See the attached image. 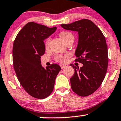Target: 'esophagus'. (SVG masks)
I'll return each mask as SVG.
<instances>
[{
    "mask_svg": "<svg viewBox=\"0 0 121 121\" xmlns=\"http://www.w3.org/2000/svg\"><path fill=\"white\" fill-rule=\"evenodd\" d=\"M60 67L61 69H65V68L66 67V66H65V65H60Z\"/></svg>",
    "mask_w": 121,
    "mask_h": 121,
    "instance_id": "esophagus-1",
    "label": "esophagus"
}]
</instances>
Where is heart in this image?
<instances>
[{
    "instance_id": "1",
    "label": "heart",
    "mask_w": 121,
    "mask_h": 121,
    "mask_svg": "<svg viewBox=\"0 0 121 121\" xmlns=\"http://www.w3.org/2000/svg\"><path fill=\"white\" fill-rule=\"evenodd\" d=\"M59 36L61 38L64 42L66 44L72 40H74V36L70 32L67 31H62L59 33ZM51 38H48L46 39L45 41V47L46 48H48L49 46V43H50ZM68 57L67 56H62V55H56L55 57V61L59 62H64L66 60V59Z\"/></svg>"
}]
</instances>
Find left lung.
I'll return each mask as SVG.
<instances>
[{
  "mask_svg": "<svg viewBox=\"0 0 121 121\" xmlns=\"http://www.w3.org/2000/svg\"><path fill=\"white\" fill-rule=\"evenodd\" d=\"M61 26L78 33V43L75 52L77 59L75 61L83 66L79 68L70 65L74 69L70 81L75 94L87 96L98 89L107 73L109 59L105 38L100 29L87 19Z\"/></svg>",
  "mask_w": 121,
  "mask_h": 121,
  "instance_id": "1",
  "label": "left lung"
}]
</instances>
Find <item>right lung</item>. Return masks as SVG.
<instances>
[{
  "label": "right lung",
  "mask_w": 121,
  "mask_h": 121,
  "mask_svg": "<svg viewBox=\"0 0 121 121\" xmlns=\"http://www.w3.org/2000/svg\"><path fill=\"white\" fill-rule=\"evenodd\" d=\"M56 29L30 22L19 31L13 46V64L19 82L30 95L39 99L51 94L61 70L56 64L44 69L40 61L45 53L43 40Z\"/></svg>",
  "instance_id": "add662e5"
}]
</instances>
